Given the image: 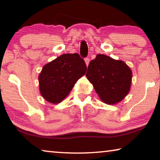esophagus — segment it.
Returning a JSON list of instances; mask_svg holds the SVG:
<instances>
[{"instance_id":"esophagus-1","label":"esophagus","mask_w":160,"mask_h":160,"mask_svg":"<svg viewBox=\"0 0 160 160\" xmlns=\"http://www.w3.org/2000/svg\"><path fill=\"white\" fill-rule=\"evenodd\" d=\"M85 63H86V66H88L89 63H90V59H89V58H85Z\"/></svg>"}]
</instances>
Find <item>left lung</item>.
Returning <instances> with one entry per match:
<instances>
[{"label": "left lung", "mask_w": 160, "mask_h": 160, "mask_svg": "<svg viewBox=\"0 0 160 160\" xmlns=\"http://www.w3.org/2000/svg\"><path fill=\"white\" fill-rule=\"evenodd\" d=\"M86 77L103 102L115 104L125 98L132 82V71L126 63L97 54L88 68Z\"/></svg>", "instance_id": "obj_1"}]
</instances>
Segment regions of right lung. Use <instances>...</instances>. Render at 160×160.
<instances>
[{"label":"right lung","mask_w":160,"mask_h":160,"mask_svg":"<svg viewBox=\"0 0 160 160\" xmlns=\"http://www.w3.org/2000/svg\"><path fill=\"white\" fill-rule=\"evenodd\" d=\"M86 70L85 61L76 53L63 54L46 64L39 75L43 98L52 104L61 102Z\"/></svg>","instance_id":"right-lung-1"}]
</instances>
